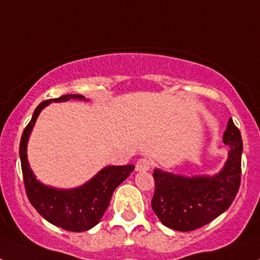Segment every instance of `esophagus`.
<instances>
[{
    "mask_svg": "<svg viewBox=\"0 0 260 260\" xmlns=\"http://www.w3.org/2000/svg\"><path fill=\"white\" fill-rule=\"evenodd\" d=\"M153 162L151 158L148 157H141L139 160L137 161V165H135V169L138 172H146V171H150L151 168H152Z\"/></svg>",
    "mask_w": 260,
    "mask_h": 260,
    "instance_id": "34e87169",
    "label": "esophagus"
}]
</instances>
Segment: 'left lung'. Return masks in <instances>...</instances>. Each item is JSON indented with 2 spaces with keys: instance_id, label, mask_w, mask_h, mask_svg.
Wrapping results in <instances>:
<instances>
[{
  "instance_id": "8db88e82",
  "label": "left lung",
  "mask_w": 260,
  "mask_h": 260,
  "mask_svg": "<svg viewBox=\"0 0 260 260\" xmlns=\"http://www.w3.org/2000/svg\"><path fill=\"white\" fill-rule=\"evenodd\" d=\"M222 141L231 147L224 169L213 177H183L156 169L151 206L160 221L180 232L202 228L231 207L241 185L242 138L229 118Z\"/></svg>"
}]
</instances>
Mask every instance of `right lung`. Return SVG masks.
<instances>
[{
	"label": "right lung",
	"mask_w": 260,
	"mask_h": 260,
	"mask_svg": "<svg viewBox=\"0 0 260 260\" xmlns=\"http://www.w3.org/2000/svg\"><path fill=\"white\" fill-rule=\"evenodd\" d=\"M69 99L83 100L84 98L82 95H63L44 100L38 105L20 138V164L27 198L35 210L50 224L65 231L86 232L102 220L116 187L130 176L135 167H105L92 180L71 190L52 189L36 180L27 160V142L31 130L43 108L52 102H66Z\"/></svg>",
	"instance_id": "1"
}]
</instances>
